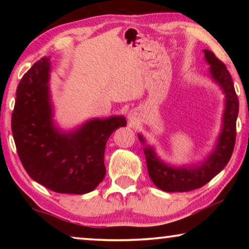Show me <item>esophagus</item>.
Listing matches in <instances>:
<instances>
[{
  "instance_id": "1",
  "label": "esophagus",
  "mask_w": 249,
  "mask_h": 249,
  "mask_svg": "<svg viewBox=\"0 0 249 249\" xmlns=\"http://www.w3.org/2000/svg\"><path fill=\"white\" fill-rule=\"evenodd\" d=\"M129 119H130L131 121H132V120H135V119H136V112L131 111L130 113H129Z\"/></svg>"
}]
</instances>
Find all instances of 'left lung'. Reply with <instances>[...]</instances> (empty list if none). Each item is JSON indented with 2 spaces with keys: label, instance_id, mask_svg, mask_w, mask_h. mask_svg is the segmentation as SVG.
Wrapping results in <instances>:
<instances>
[{
  "label": "left lung",
  "instance_id": "obj_1",
  "mask_svg": "<svg viewBox=\"0 0 249 249\" xmlns=\"http://www.w3.org/2000/svg\"><path fill=\"white\" fill-rule=\"evenodd\" d=\"M205 59L211 64L210 71L213 79L220 84L226 94V111L223 115V129L221 132L216 148L209 159L197 168L176 169L166 165L156 158L152 147H145L147 170L152 181L156 187L164 192H190L198 189L211 181L224 166L228 164L232 155L234 142H236V121L239 112V101L231 74L226 64L217 59L215 54L209 50H204ZM142 142L145 141L141 135L138 136Z\"/></svg>",
  "mask_w": 249,
  "mask_h": 249
}]
</instances>
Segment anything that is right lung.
I'll list each match as a JSON object with an SVG mask.
<instances>
[{
	"mask_svg": "<svg viewBox=\"0 0 249 249\" xmlns=\"http://www.w3.org/2000/svg\"><path fill=\"white\" fill-rule=\"evenodd\" d=\"M50 60L44 56L23 74L16 91L11 129L17 152L30 178L60 194H86L105 177V145L125 125L124 117L93 119L61 134L52 122Z\"/></svg>",
	"mask_w": 249,
	"mask_h": 249,
	"instance_id": "add662e5",
	"label": "right lung"
}]
</instances>
